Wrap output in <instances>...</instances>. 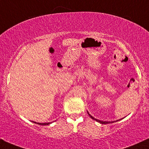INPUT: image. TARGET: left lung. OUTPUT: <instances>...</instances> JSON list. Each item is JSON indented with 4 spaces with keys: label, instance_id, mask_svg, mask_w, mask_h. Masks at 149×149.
I'll return each instance as SVG.
<instances>
[{
    "label": "left lung",
    "instance_id": "1",
    "mask_svg": "<svg viewBox=\"0 0 149 149\" xmlns=\"http://www.w3.org/2000/svg\"><path fill=\"white\" fill-rule=\"evenodd\" d=\"M88 115H89V116L91 117L92 119H94V120H96L97 122H100V123H101V124H111V123H113L114 122H103V121H101V120H98V119H95V118H94V117H92L91 115H90V114L88 113ZM116 122H117V120L116 121Z\"/></svg>",
    "mask_w": 149,
    "mask_h": 149
}]
</instances>
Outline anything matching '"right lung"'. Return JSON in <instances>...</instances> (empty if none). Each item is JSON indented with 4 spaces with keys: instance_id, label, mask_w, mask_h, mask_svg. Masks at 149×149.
Segmentation results:
<instances>
[{
    "instance_id": "add662e5",
    "label": "right lung",
    "mask_w": 149,
    "mask_h": 149,
    "mask_svg": "<svg viewBox=\"0 0 149 149\" xmlns=\"http://www.w3.org/2000/svg\"><path fill=\"white\" fill-rule=\"evenodd\" d=\"M34 123H35V124H39V125H43V126H45V125H48V124H50V123L48 122V123H37V122H33Z\"/></svg>"
}]
</instances>
